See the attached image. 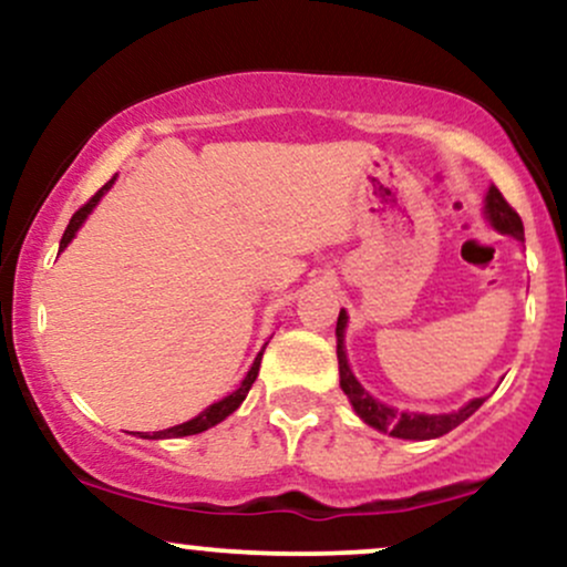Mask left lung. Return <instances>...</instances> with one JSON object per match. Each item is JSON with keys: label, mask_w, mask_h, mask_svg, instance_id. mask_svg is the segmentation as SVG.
<instances>
[{"label": "left lung", "mask_w": 567, "mask_h": 567, "mask_svg": "<svg viewBox=\"0 0 567 567\" xmlns=\"http://www.w3.org/2000/svg\"><path fill=\"white\" fill-rule=\"evenodd\" d=\"M487 205L485 213L491 218V224L496 226L498 231L512 234L514 239L525 243V229L523 220H519L517 210L504 199V194L498 192L496 186H491L487 192ZM343 328H347V311L338 315V324H336V336H338V370H341V389L343 394L349 396L351 405H354L357 415H360L365 424L373 429H379L383 434H392V437H402V440H434L442 437V434L453 432L455 426L464 424L466 419L485 402V396L480 400H472L470 405H464L455 413H442V415H424V413H400V410L386 408L383 402L373 400L365 389L360 386V381L354 379V373L349 370L347 362V351H343Z\"/></svg>", "instance_id": "left-lung-1"}]
</instances>
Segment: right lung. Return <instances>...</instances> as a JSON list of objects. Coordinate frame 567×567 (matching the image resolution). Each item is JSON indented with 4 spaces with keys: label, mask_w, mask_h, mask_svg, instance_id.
<instances>
[{
    "label": "right lung",
    "mask_w": 567,
    "mask_h": 567,
    "mask_svg": "<svg viewBox=\"0 0 567 567\" xmlns=\"http://www.w3.org/2000/svg\"><path fill=\"white\" fill-rule=\"evenodd\" d=\"M112 184H114V178L109 181L106 186H101V188H97V192L93 194V197H90L87 202H84V205L80 207V210H76L74 216H71L69 226H66V231H63V239H61V250H63V247H66V245L71 243V239H74V234H76V229H80V226H82V220L87 218V213L93 210V207L97 205V199L103 197V192H106V188L112 186ZM264 349H266V347H264ZM261 357H264V351H258L256 362H252V368H250V373L245 375L243 386H239L237 392H231L229 396H224V400L216 402V405H210V408H207V410H202V413L197 415V419L186 421V424H178V426H173V429H165V432L141 434V437H148V440H159V437H188V434H199V432H205V429H210V426L220 424V421H224L226 415L234 413V410H237L239 405H243V400H245V396H247V392H250L252 381H256V375H258V368H261Z\"/></svg>",
    "instance_id": "1"
}]
</instances>
